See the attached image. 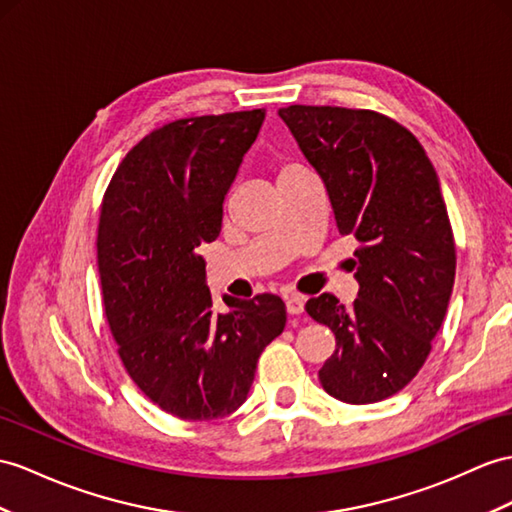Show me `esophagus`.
<instances>
[{"instance_id": "1", "label": "esophagus", "mask_w": 512, "mask_h": 512, "mask_svg": "<svg viewBox=\"0 0 512 512\" xmlns=\"http://www.w3.org/2000/svg\"><path fill=\"white\" fill-rule=\"evenodd\" d=\"M284 304H286V313H289V315H299V313H304L306 297L304 295H286L284 297Z\"/></svg>"}]
</instances>
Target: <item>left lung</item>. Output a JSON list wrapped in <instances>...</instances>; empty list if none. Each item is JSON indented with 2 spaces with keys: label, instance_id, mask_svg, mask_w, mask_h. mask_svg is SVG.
I'll return each instance as SVG.
<instances>
[{
  "label": "left lung",
  "instance_id": "left-lung-1",
  "mask_svg": "<svg viewBox=\"0 0 512 512\" xmlns=\"http://www.w3.org/2000/svg\"><path fill=\"white\" fill-rule=\"evenodd\" d=\"M330 199L336 228L360 241L358 297L332 293L306 313L334 332L321 386L345 404L402 391L426 363L456 276V249L441 182L426 149L400 123L371 110H278Z\"/></svg>",
  "mask_w": 512,
  "mask_h": 512
}]
</instances>
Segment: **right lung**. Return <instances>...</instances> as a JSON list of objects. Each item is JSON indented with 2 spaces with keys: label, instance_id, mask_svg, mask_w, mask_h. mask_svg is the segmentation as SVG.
Masks as SVG:
<instances>
[{
  "label": "right lung",
  "instance_id": "1",
  "mask_svg": "<svg viewBox=\"0 0 512 512\" xmlns=\"http://www.w3.org/2000/svg\"><path fill=\"white\" fill-rule=\"evenodd\" d=\"M265 110L167 123L136 143L104 195L97 267L119 356L136 386L169 415L234 413L256 363L282 334L278 295H223L215 313L204 243L221 232L223 202Z\"/></svg>",
  "mask_w": 512,
  "mask_h": 512
}]
</instances>
